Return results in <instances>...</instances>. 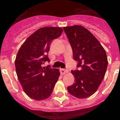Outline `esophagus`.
Here are the masks:
<instances>
[{
    "label": "esophagus",
    "instance_id": "34e87169",
    "mask_svg": "<svg viewBox=\"0 0 120 120\" xmlns=\"http://www.w3.org/2000/svg\"><path fill=\"white\" fill-rule=\"evenodd\" d=\"M60 70V73H61L62 75H65V74H66L67 73H68V71L67 70L63 69V68H61Z\"/></svg>",
    "mask_w": 120,
    "mask_h": 120
}]
</instances>
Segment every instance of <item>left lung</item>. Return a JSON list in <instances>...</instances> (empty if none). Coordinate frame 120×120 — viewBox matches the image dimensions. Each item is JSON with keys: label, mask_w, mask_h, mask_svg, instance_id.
I'll use <instances>...</instances> for the list:
<instances>
[{"label": "left lung", "mask_w": 120, "mask_h": 120, "mask_svg": "<svg viewBox=\"0 0 120 120\" xmlns=\"http://www.w3.org/2000/svg\"><path fill=\"white\" fill-rule=\"evenodd\" d=\"M72 48L77 70H71L75 83L67 87L71 95L86 98L97 91L103 80L108 66L106 52L100 41L81 25L64 27Z\"/></svg>", "instance_id": "1"}]
</instances>
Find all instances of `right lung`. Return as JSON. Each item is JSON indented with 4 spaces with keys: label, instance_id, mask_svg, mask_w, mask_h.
I'll return each mask as SVG.
<instances>
[{
    "label": "right lung",
    "instance_id": "right-lung-1",
    "mask_svg": "<svg viewBox=\"0 0 120 120\" xmlns=\"http://www.w3.org/2000/svg\"><path fill=\"white\" fill-rule=\"evenodd\" d=\"M63 30L60 27H47L38 29L22 45L16 56L15 65L18 79L28 97L35 100L48 98L52 93L60 76L59 70L50 65L48 53L51 41L58 38Z\"/></svg>",
    "mask_w": 120,
    "mask_h": 120
}]
</instances>
